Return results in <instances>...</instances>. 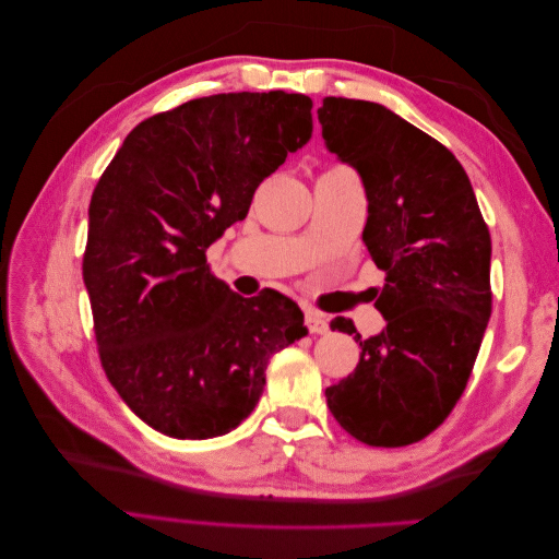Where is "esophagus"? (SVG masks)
I'll return each instance as SVG.
<instances>
[{
	"label": "esophagus",
	"instance_id": "obj_1",
	"mask_svg": "<svg viewBox=\"0 0 559 559\" xmlns=\"http://www.w3.org/2000/svg\"><path fill=\"white\" fill-rule=\"evenodd\" d=\"M306 326L314 335H324V333H329V319L321 312H308L306 314Z\"/></svg>",
	"mask_w": 559,
	"mask_h": 559
}]
</instances>
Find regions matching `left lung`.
Wrapping results in <instances>:
<instances>
[{
    "label": "left lung",
    "instance_id": "obj_1",
    "mask_svg": "<svg viewBox=\"0 0 559 559\" xmlns=\"http://www.w3.org/2000/svg\"><path fill=\"white\" fill-rule=\"evenodd\" d=\"M326 148L359 173L368 218L364 245L384 270L376 300L386 326L326 389L333 417L376 448L421 441L464 394L492 314V240L462 163L441 142L366 99L324 97L317 109Z\"/></svg>",
    "mask_w": 559,
    "mask_h": 559
}]
</instances>
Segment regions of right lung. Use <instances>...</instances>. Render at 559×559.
Masks as SVG:
<instances>
[{
  "label": "right lung",
  "mask_w": 559,
  "mask_h": 559,
  "mask_svg": "<svg viewBox=\"0 0 559 559\" xmlns=\"http://www.w3.org/2000/svg\"><path fill=\"white\" fill-rule=\"evenodd\" d=\"M300 93H222L146 118L99 177L83 282L105 373L128 408L173 438L224 436L265 386L275 352L308 333L292 298L233 294L207 247L312 138Z\"/></svg>",
  "instance_id": "1"
}]
</instances>
